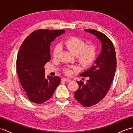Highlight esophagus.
<instances>
[{"mask_svg":"<svg viewBox=\"0 0 133 133\" xmlns=\"http://www.w3.org/2000/svg\"><path fill=\"white\" fill-rule=\"evenodd\" d=\"M62 80H63L65 82H69L71 81V80L69 79H68V78H63V79H62Z\"/></svg>","mask_w":133,"mask_h":133,"instance_id":"1","label":"esophagus"}]
</instances>
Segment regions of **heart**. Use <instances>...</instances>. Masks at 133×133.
<instances>
[{"label":"heart","instance_id":"1","mask_svg":"<svg viewBox=\"0 0 133 133\" xmlns=\"http://www.w3.org/2000/svg\"><path fill=\"white\" fill-rule=\"evenodd\" d=\"M63 44L72 54L76 55L78 62L83 66H89L95 60L97 55V49L94 45H87L82 39L77 37H71L63 42ZM60 52V47L56 46L54 50V56L58 57ZM67 74L71 73L70 69H65Z\"/></svg>","mask_w":133,"mask_h":133}]
</instances>
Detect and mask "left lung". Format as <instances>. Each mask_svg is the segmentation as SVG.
<instances>
[{
    "mask_svg": "<svg viewBox=\"0 0 133 133\" xmlns=\"http://www.w3.org/2000/svg\"><path fill=\"white\" fill-rule=\"evenodd\" d=\"M84 31L95 35L102 44V50L94 66L80 75L89 77V79L85 84L82 81H77L79 88L74 93L79 103L90 107L99 102L108 92L116 71L117 58L114 45L106 35L95 30Z\"/></svg>",
    "mask_w": 133,
    "mask_h": 133,
    "instance_id": "1",
    "label": "left lung"
}]
</instances>
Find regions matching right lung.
Wrapping results in <instances>:
<instances>
[{
  "mask_svg": "<svg viewBox=\"0 0 133 133\" xmlns=\"http://www.w3.org/2000/svg\"><path fill=\"white\" fill-rule=\"evenodd\" d=\"M65 31L60 30H36L22 44L17 56L19 79L30 101L40 104L52 97L61 79L45 77L44 65L51 59V43Z\"/></svg>",
  "mask_w": 133,
  "mask_h": 133,
  "instance_id": "add662e5",
  "label": "right lung"
}]
</instances>
